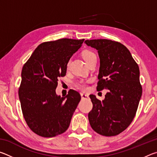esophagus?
<instances>
[{"instance_id": "1", "label": "esophagus", "mask_w": 157, "mask_h": 157, "mask_svg": "<svg viewBox=\"0 0 157 157\" xmlns=\"http://www.w3.org/2000/svg\"><path fill=\"white\" fill-rule=\"evenodd\" d=\"M81 97H82V99H88V98H89L88 94H83V93H82V94H81Z\"/></svg>"}]
</instances>
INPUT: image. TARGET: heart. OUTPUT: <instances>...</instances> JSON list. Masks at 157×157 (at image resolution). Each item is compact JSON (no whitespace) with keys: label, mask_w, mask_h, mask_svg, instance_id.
<instances>
[{"label":"heart","mask_w":157,"mask_h":157,"mask_svg":"<svg viewBox=\"0 0 157 157\" xmlns=\"http://www.w3.org/2000/svg\"><path fill=\"white\" fill-rule=\"evenodd\" d=\"M82 57H83V59H84V61L86 62V63H88L90 61L94 59V58L96 57V56H95V55L94 52L87 50L82 52ZM77 86L82 90H85L86 89V85L84 82H78V83L77 84Z\"/></svg>","instance_id":"obj_1"}]
</instances>
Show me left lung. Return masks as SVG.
<instances>
[{"instance_id": "1", "label": "left lung", "mask_w": 157, "mask_h": 157, "mask_svg": "<svg viewBox=\"0 0 157 157\" xmlns=\"http://www.w3.org/2000/svg\"><path fill=\"white\" fill-rule=\"evenodd\" d=\"M98 50L100 57L97 91L107 89L101 102L90 95L89 113L92 129L105 136H116L126 129L136 115L142 95L139 67L127 48L118 41L92 39L84 41Z\"/></svg>"}]
</instances>
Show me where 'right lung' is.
<instances>
[{"label": "right lung", "instance_id": "1", "mask_svg": "<svg viewBox=\"0 0 157 157\" xmlns=\"http://www.w3.org/2000/svg\"><path fill=\"white\" fill-rule=\"evenodd\" d=\"M84 39H60L41 44L23 65L18 96L26 123L43 137L66 132L81 95L71 89L61 98L55 92L58 79L66 75L67 63Z\"/></svg>", "mask_w": 157, "mask_h": 157}]
</instances>
